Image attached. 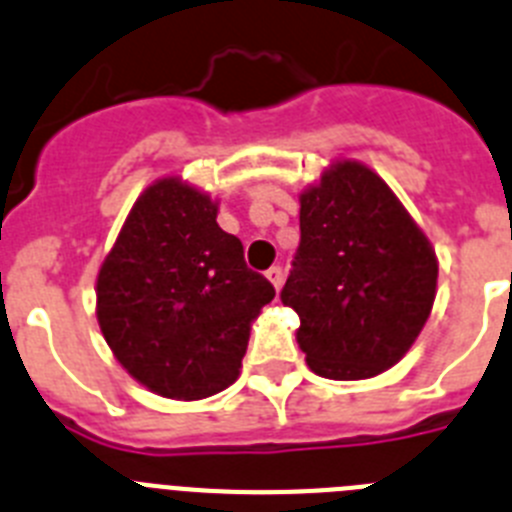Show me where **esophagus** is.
I'll list each match as a JSON object with an SVG mask.
<instances>
[{
	"label": "esophagus",
	"mask_w": 512,
	"mask_h": 512,
	"mask_svg": "<svg viewBox=\"0 0 512 512\" xmlns=\"http://www.w3.org/2000/svg\"><path fill=\"white\" fill-rule=\"evenodd\" d=\"M266 279H269V282L274 284V287H277V292H279V287H282V282H284L282 266H271V269L266 271Z\"/></svg>",
	"instance_id": "34e87169"
}]
</instances>
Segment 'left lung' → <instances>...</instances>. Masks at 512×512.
I'll return each instance as SVG.
<instances>
[{
	"mask_svg": "<svg viewBox=\"0 0 512 512\" xmlns=\"http://www.w3.org/2000/svg\"><path fill=\"white\" fill-rule=\"evenodd\" d=\"M438 261L382 176L336 161L300 194V246L282 302L300 315L297 343L328 379L395 366L436 300Z\"/></svg>",
	"mask_w": 512,
	"mask_h": 512,
	"instance_id": "1",
	"label": "left lung"
}]
</instances>
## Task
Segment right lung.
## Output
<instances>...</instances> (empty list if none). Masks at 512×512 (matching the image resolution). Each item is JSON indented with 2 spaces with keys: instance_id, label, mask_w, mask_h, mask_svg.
Here are the masks:
<instances>
[{
  "instance_id": "add662e5",
  "label": "right lung",
  "mask_w": 512,
  "mask_h": 512,
  "mask_svg": "<svg viewBox=\"0 0 512 512\" xmlns=\"http://www.w3.org/2000/svg\"><path fill=\"white\" fill-rule=\"evenodd\" d=\"M271 300L269 279L217 225V202L179 176L140 194L97 277L107 346L130 377L171 400L230 387Z\"/></svg>"
}]
</instances>
